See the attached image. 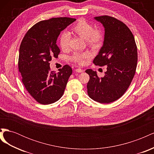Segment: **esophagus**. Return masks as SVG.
I'll return each instance as SVG.
<instances>
[{
    "label": "esophagus",
    "instance_id": "obj_1",
    "mask_svg": "<svg viewBox=\"0 0 154 154\" xmlns=\"http://www.w3.org/2000/svg\"><path fill=\"white\" fill-rule=\"evenodd\" d=\"M75 71L77 72H83V70L80 69V68H78L75 69Z\"/></svg>",
    "mask_w": 154,
    "mask_h": 154
}]
</instances>
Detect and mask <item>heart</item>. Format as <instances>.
Returning a JSON list of instances; mask_svg holds the SVG:
<instances>
[{
    "instance_id": "heart-1",
    "label": "heart",
    "mask_w": 154,
    "mask_h": 154,
    "mask_svg": "<svg viewBox=\"0 0 154 154\" xmlns=\"http://www.w3.org/2000/svg\"><path fill=\"white\" fill-rule=\"evenodd\" d=\"M72 34L78 35L85 39L88 46L92 49H98L101 47L104 40L103 31L100 28H94L91 23L84 20H78L74 24L70 29ZM70 36L67 32H63L59 37L58 42L60 47L63 51L69 49ZM91 57V54L88 52H75L71 56V60L78 64L84 63L86 59Z\"/></svg>"
}]
</instances>
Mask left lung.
Returning <instances> with one entry per match:
<instances>
[{
	"label": "left lung",
	"instance_id": "left-lung-1",
	"mask_svg": "<svg viewBox=\"0 0 154 154\" xmlns=\"http://www.w3.org/2000/svg\"><path fill=\"white\" fill-rule=\"evenodd\" d=\"M105 27L103 45L93 60L96 66H106L103 78L87 69L89 75L87 93L101 103H109L120 98L128 89L136 73L137 49L132 32L125 23L113 17H95Z\"/></svg>",
	"mask_w": 154,
	"mask_h": 154
}]
</instances>
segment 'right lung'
<instances>
[{
    "label": "right lung",
    "instance_id": "right-lung-1",
    "mask_svg": "<svg viewBox=\"0 0 154 154\" xmlns=\"http://www.w3.org/2000/svg\"><path fill=\"white\" fill-rule=\"evenodd\" d=\"M76 20L69 17L51 18L32 26L23 38L19 49L18 70L22 82L29 94L42 105L60 99L72 72L68 65L51 71L49 62L57 58L60 49L57 40L60 32Z\"/></svg>",
    "mask_w": 154,
    "mask_h": 154
}]
</instances>
